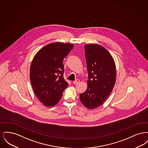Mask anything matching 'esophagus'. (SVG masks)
I'll use <instances>...</instances> for the list:
<instances>
[{
    "mask_svg": "<svg viewBox=\"0 0 148 148\" xmlns=\"http://www.w3.org/2000/svg\"><path fill=\"white\" fill-rule=\"evenodd\" d=\"M79 82H80V80H79V79H77V80H75L73 81V83L74 85L77 84V83H79Z\"/></svg>",
    "mask_w": 148,
    "mask_h": 148,
    "instance_id": "obj_1",
    "label": "esophagus"
}]
</instances>
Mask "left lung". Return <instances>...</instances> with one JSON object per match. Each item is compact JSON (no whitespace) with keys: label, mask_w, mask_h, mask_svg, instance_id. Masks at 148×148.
<instances>
[{"label":"left lung","mask_w":148,"mask_h":148,"mask_svg":"<svg viewBox=\"0 0 148 148\" xmlns=\"http://www.w3.org/2000/svg\"><path fill=\"white\" fill-rule=\"evenodd\" d=\"M88 73V88L80 94L84 106L93 109L101 106L113 90L116 80V66L113 57L101 45H85Z\"/></svg>","instance_id":"1"}]
</instances>
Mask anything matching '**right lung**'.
I'll use <instances>...</instances> for the list:
<instances>
[{"label":"right lung","instance_id":"add662e5","mask_svg":"<svg viewBox=\"0 0 148 148\" xmlns=\"http://www.w3.org/2000/svg\"><path fill=\"white\" fill-rule=\"evenodd\" d=\"M73 47L71 44L53 42L43 47L34 57L30 79L36 97L44 106L56 105L68 86L63 77V61Z\"/></svg>","mask_w":148,"mask_h":148}]
</instances>
